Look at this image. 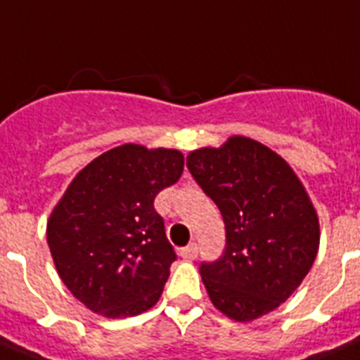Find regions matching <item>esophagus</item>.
I'll list each match as a JSON object with an SVG mask.
<instances>
[{
    "label": "esophagus",
    "instance_id": "1",
    "mask_svg": "<svg viewBox=\"0 0 360 360\" xmlns=\"http://www.w3.org/2000/svg\"><path fill=\"white\" fill-rule=\"evenodd\" d=\"M180 255H182V259H186V261L197 259L198 246L195 245V243H191V245H187L186 248H180Z\"/></svg>",
    "mask_w": 360,
    "mask_h": 360
}]
</instances>
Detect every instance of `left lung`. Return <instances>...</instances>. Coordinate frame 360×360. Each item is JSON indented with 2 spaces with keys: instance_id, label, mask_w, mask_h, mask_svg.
<instances>
[{
  "instance_id": "obj_1",
  "label": "left lung",
  "mask_w": 360,
  "mask_h": 360,
  "mask_svg": "<svg viewBox=\"0 0 360 360\" xmlns=\"http://www.w3.org/2000/svg\"><path fill=\"white\" fill-rule=\"evenodd\" d=\"M187 169L226 228L224 254L200 265L212 304L236 322L280 307L320 245L319 215L300 178L280 154L245 136L193 150Z\"/></svg>"
}]
</instances>
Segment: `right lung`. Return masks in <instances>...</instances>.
<instances>
[{
  "mask_svg": "<svg viewBox=\"0 0 360 360\" xmlns=\"http://www.w3.org/2000/svg\"><path fill=\"white\" fill-rule=\"evenodd\" d=\"M182 171L176 148L124 143L73 178L47 221V245L60 280L90 311L127 319L160 300L176 254L154 198Z\"/></svg>",
  "mask_w": 360,
  "mask_h": 360,
  "instance_id": "1",
  "label": "right lung"
}]
</instances>
